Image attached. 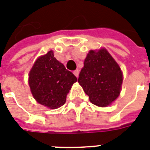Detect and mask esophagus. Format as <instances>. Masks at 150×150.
<instances>
[{
	"instance_id": "34e87169",
	"label": "esophagus",
	"mask_w": 150,
	"mask_h": 150,
	"mask_svg": "<svg viewBox=\"0 0 150 150\" xmlns=\"http://www.w3.org/2000/svg\"><path fill=\"white\" fill-rule=\"evenodd\" d=\"M74 74L76 76V77H77V76H78V75H79V71L77 70V69H76V70H74Z\"/></svg>"
}]
</instances>
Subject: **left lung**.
I'll return each mask as SVG.
<instances>
[{"label":"left lung","instance_id":"8db88e82","mask_svg":"<svg viewBox=\"0 0 150 150\" xmlns=\"http://www.w3.org/2000/svg\"><path fill=\"white\" fill-rule=\"evenodd\" d=\"M122 81L121 68L106 50L88 52L78 82L92 103L100 107L110 105L120 94Z\"/></svg>","mask_w":150,"mask_h":150}]
</instances>
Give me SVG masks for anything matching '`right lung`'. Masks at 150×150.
Wrapping results in <instances>:
<instances>
[{
  "label": "right lung",
  "instance_id": "obj_1",
  "mask_svg": "<svg viewBox=\"0 0 150 150\" xmlns=\"http://www.w3.org/2000/svg\"><path fill=\"white\" fill-rule=\"evenodd\" d=\"M77 81L50 51L36 61L29 75L32 94L38 103L50 109L62 106L73 84Z\"/></svg>",
  "mask_w": 150,
  "mask_h": 150
}]
</instances>
